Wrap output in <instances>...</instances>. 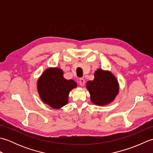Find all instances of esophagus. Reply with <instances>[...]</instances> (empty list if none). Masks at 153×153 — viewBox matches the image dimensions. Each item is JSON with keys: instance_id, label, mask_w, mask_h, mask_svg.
<instances>
[{"instance_id": "obj_1", "label": "esophagus", "mask_w": 153, "mask_h": 153, "mask_svg": "<svg viewBox=\"0 0 153 153\" xmlns=\"http://www.w3.org/2000/svg\"><path fill=\"white\" fill-rule=\"evenodd\" d=\"M85 81L83 78H81L79 81V83L81 86H83L85 85Z\"/></svg>"}]
</instances>
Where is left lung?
<instances>
[{"label": "left lung", "instance_id": "obj_1", "mask_svg": "<svg viewBox=\"0 0 153 153\" xmlns=\"http://www.w3.org/2000/svg\"><path fill=\"white\" fill-rule=\"evenodd\" d=\"M94 79L88 81L86 87L94 105L105 106L114 100L119 92V83L116 77L110 71L97 70Z\"/></svg>", "mask_w": 153, "mask_h": 153}]
</instances>
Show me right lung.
Listing matches in <instances>:
<instances>
[{"label": "right lung", "instance_id": "add662e5", "mask_svg": "<svg viewBox=\"0 0 153 153\" xmlns=\"http://www.w3.org/2000/svg\"><path fill=\"white\" fill-rule=\"evenodd\" d=\"M62 70L49 68L45 70L38 79L37 91L42 101L54 109H59L68 102V95L77 83L73 79H66Z\"/></svg>", "mask_w": 153, "mask_h": 153}]
</instances>
